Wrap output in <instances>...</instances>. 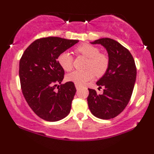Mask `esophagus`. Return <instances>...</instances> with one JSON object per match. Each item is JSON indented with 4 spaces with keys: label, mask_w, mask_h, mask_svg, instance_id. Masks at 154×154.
<instances>
[{
    "label": "esophagus",
    "mask_w": 154,
    "mask_h": 154,
    "mask_svg": "<svg viewBox=\"0 0 154 154\" xmlns=\"http://www.w3.org/2000/svg\"><path fill=\"white\" fill-rule=\"evenodd\" d=\"M75 87H76V89H77V90H78V89L79 88V86L77 85H75Z\"/></svg>",
    "instance_id": "1"
}]
</instances>
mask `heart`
<instances>
[{"label":"heart","mask_w":154,"mask_h":154,"mask_svg":"<svg viewBox=\"0 0 154 154\" xmlns=\"http://www.w3.org/2000/svg\"><path fill=\"white\" fill-rule=\"evenodd\" d=\"M77 54H82L88 57L85 70H75L66 76L68 82H74L75 85H84L95 77V74L101 76L105 73L108 67L109 60L106 55L100 53L97 47L89 44H82L75 49ZM59 64L65 71H70L73 66V57L69 51H63L57 58Z\"/></svg>","instance_id":"obj_1"}]
</instances>
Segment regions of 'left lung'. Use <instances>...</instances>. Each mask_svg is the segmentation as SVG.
Instances as JSON below:
<instances>
[{"label":"left lung","mask_w":154,"mask_h":154,"mask_svg":"<svg viewBox=\"0 0 154 154\" xmlns=\"http://www.w3.org/2000/svg\"><path fill=\"white\" fill-rule=\"evenodd\" d=\"M101 44L108 54L109 64L105 75L97 81L103 93L88 89V103L92 115L108 120L118 116L130 101L136 79V66L130 51L112 38H103L91 42Z\"/></svg>","instance_id":"8db88e82"}]
</instances>
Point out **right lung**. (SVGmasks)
<instances>
[{"mask_svg":"<svg viewBox=\"0 0 154 154\" xmlns=\"http://www.w3.org/2000/svg\"><path fill=\"white\" fill-rule=\"evenodd\" d=\"M50 36L38 38L24 51L19 62V77L23 95L29 107L42 119L58 121L68 116L75 95V84H61L64 71L57 58L78 42Z\"/></svg>","mask_w":154,"mask_h":154,"instance_id":"right-lung-1","label":"right lung"}]
</instances>
